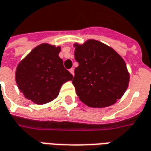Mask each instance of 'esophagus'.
I'll use <instances>...</instances> for the list:
<instances>
[{
  "mask_svg": "<svg viewBox=\"0 0 151 151\" xmlns=\"http://www.w3.org/2000/svg\"><path fill=\"white\" fill-rule=\"evenodd\" d=\"M69 72H70V73H72V75H73V76L74 75V68H70V69H69Z\"/></svg>",
  "mask_w": 151,
  "mask_h": 151,
  "instance_id": "1",
  "label": "esophagus"
}]
</instances>
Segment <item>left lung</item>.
<instances>
[{
  "label": "left lung",
  "instance_id": "1",
  "mask_svg": "<svg viewBox=\"0 0 151 151\" xmlns=\"http://www.w3.org/2000/svg\"><path fill=\"white\" fill-rule=\"evenodd\" d=\"M78 66L72 83L80 100L90 107L114 104L127 90L129 74L123 58L109 46L96 40L75 44Z\"/></svg>",
  "mask_w": 151,
  "mask_h": 151
}]
</instances>
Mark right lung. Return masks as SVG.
<instances>
[{
  "label": "right lung",
  "mask_w": 151,
  "mask_h": 151,
  "mask_svg": "<svg viewBox=\"0 0 151 151\" xmlns=\"http://www.w3.org/2000/svg\"><path fill=\"white\" fill-rule=\"evenodd\" d=\"M60 47L42 44L35 47L19 64L15 79L25 97L37 105L57 97L61 86L72 80L60 58Z\"/></svg>",
  "instance_id": "right-lung-1"
}]
</instances>
